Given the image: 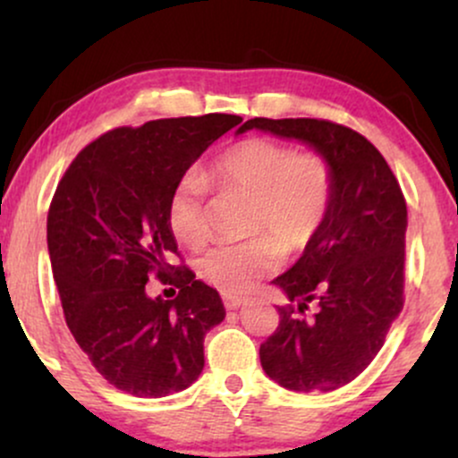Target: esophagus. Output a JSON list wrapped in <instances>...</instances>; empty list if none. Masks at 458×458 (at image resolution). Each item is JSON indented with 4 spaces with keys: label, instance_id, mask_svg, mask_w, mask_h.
Listing matches in <instances>:
<instances>
[{
    "label": "esophagus",
    "instance_id": "obj_1",
    "mask_svg": "<svg viewBox=\"0 0 458 458\" xmlns=\"http://www.w3.org/2000/svg\"><path fill=\"white\" fill-rule=\"evenodd\" d=\"M247 299L245 297H239V295H224V306L228 310H236L241 306H245Z\"/></svg>",
    "mask_w": 458,
    "mask_h": 458
}]
</instances>
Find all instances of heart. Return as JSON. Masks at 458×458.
Wrapping results in <instances>:
<instances>
[{
  "label": "heart",
  "mask_w": 458,
  "mask_h": 458,
  "mask_svg": "<svg viewBox=\"0 0 458 458\" xmlns=\"http://www.w3.org/2000/svg\"><path fill=\"white\" fill-rule=\"evenodd\" d=\"M211 181L224 193L250 198L245 243L219 245L198 260V273L225 295L251 288L276 271L282 254H297L317 239L335 198V170L327 155L297 150L271 138H247L228 146L211 165ZM208 182L187 172L167 199V224L181 243H207Z\"/></svg>",
  "instance_id": "b5f03b06"
}]
</instances>
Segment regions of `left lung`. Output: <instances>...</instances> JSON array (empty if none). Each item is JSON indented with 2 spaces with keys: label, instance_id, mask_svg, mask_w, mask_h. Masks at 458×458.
I'll list each match as a JSON object with an SVG mask.
<instances>
[{
  "label": "left lung",
  "instance_id": "8db88e82",
  "mask_svg": "<svg viewBox=\"0 0 458 458\" xmlns=\"http://www.w3.org/2000/svg\"><path fill=\"white\" fill-rule=\"evenodd\" d=\"M247 129L301 140L334 163L327 222L273 280L291 303L277 306L260 364L286 390H338L375 360L403 310L407 202L381 152L353 129L318 118H251Z\"/></svg>",
  "mask_w": 458,
  "mask_h": 458
}]
</instances>
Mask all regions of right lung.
I'll use <instances>...</instances> for the list:
<instances>
[{
  "mask_svg": "<svg viewBox=\"0 0 458 458\" xmlns=\"http://www.w3.org/2000/svg\"><path fill=\"white\" fill-rule=\"evenodd\" d=\"M241 115L207 114L118 127L72 159L47 215L51 269L77 344L118 390L161 398L204 368V335L225 310L178 256L167 199L181 176ZM150 276L174 300H150Z\"/></svg>",
  "mask_w": 458,
  "mask_h": 458,
  "instance_id": "obj_1",
  "label": "right lung"
}]
</instances>
